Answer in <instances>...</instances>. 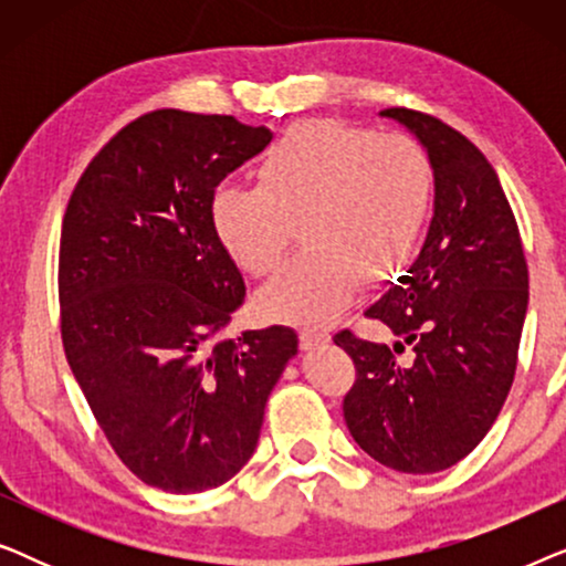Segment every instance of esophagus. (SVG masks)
I'll return each instance as SVG.
<instances>
[{"mask_svg":"<svg viewBox=\"0 0 566 566\" xmlns=\"http://www.w3.org/2000/svg\"><path fill=\"white\" fill-rule=\"evenodd\" d=\"M329 339L327 329H319V327H301L298 332V343L304 350H314V347L324 345Z\"/></svg>","mask_w":566,"mask_h":566,"instance_id":"esophagus-1","label":"esophagus"}]
</instances>
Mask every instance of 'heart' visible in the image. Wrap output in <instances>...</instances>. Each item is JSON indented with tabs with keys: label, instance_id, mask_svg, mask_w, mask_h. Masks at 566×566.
<instances>
[{
	"label": "heart",
	"instance_id": "1",
	"mask_svg": "<svg viewBox=\"0 0 566 566\" xmlns=\"http://www.w3.org/2000/svg\"><path fill=\"white\" fill-rule=\"evenodd\" d=\"M432 161L417 138L343 123L293 126L265 151L258 185H221L211 223L250 275L281 265L298 229L304 252L258 296L268 319L324 324L355 296L399 273L432 203Z\"/></svg>",
	"mask_w": 566,
	"mask_h": 566
}]
</instances>
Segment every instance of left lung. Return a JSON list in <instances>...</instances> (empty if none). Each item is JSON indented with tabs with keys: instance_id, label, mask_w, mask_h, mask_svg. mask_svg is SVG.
Segmentation results:
<instances>
[{
	"instance_id": "left-lung-1",
	"label": "left lung",
	"mask_w": 566,
	"mask_h": 566,
	"mask_svg": "<svg viewBox=\"0 0 566 566\" xmlns=\"http://www.w3.org/2000/svg\"><path fill=\"white\" fill-rule=\"evenodd\" d=\"M436 172V216L420 258L368 308L399 343L343 329L353 358L343 399L350 436L370 459L405 474H436L474 451L497 420L517 368L528 308V262L497 172L467 136L436 115L389 107ZM413 360H398L403 347Z\"/></svg>"
}]
</instances>
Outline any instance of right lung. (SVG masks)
I'll use <instances>...</instances> for the list:
<instances>
[{"mask_svg": "<svg viewBox=\"0 0 566 566\" xmlns=\"http://www.w3.org/2000/svg\"><path fill=\"white\" fill-rule=\"evenodd\" d=\"M270 138L234 115L146 113L95 154L69 198L61 343L115 455L157 490L229 482L296 355L289 327L221 337L244 277L216 237L211 196Z\"/></svg>", "mask_w": 566, "mask_h": 566, "instance_id": "right-lung-1", "label": "right lung"}]
</instances>
